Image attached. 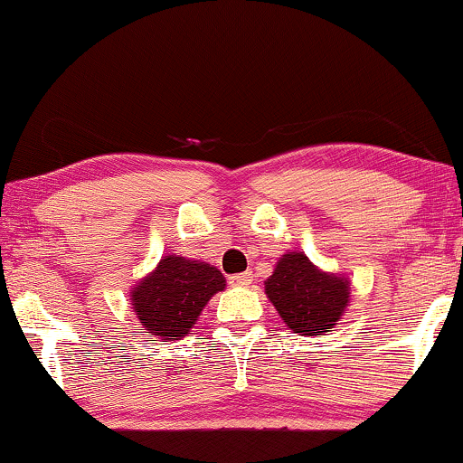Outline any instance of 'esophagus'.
<instances>
[{"mask_svg":"<svg viewBox=\"0 0 463 463\" xmlns=\"http://www.w3.org/2000/svg\"><path fill=\"white\" fill-rule=\"evenodd\" d=\"M228 283H231L232 287H248L250 283H252V274L250 272L232 274V276H228Z\"/></svg>","mask_w":463,"mask_h":463,"instance_id":"34e87169","label":"esophagus"}]
</instances>
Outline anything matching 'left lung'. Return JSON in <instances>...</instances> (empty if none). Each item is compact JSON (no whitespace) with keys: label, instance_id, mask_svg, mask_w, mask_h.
Masks as SVG:
<instances>
[{"label":"left lung","instance_id":"left-lung-1","mask_svg":"<svg viewBox=\"0 0 463 463\" xmlns=\"http://www.w3.org/2000/svg\"><path fill=\"white\" fill-rule=\"evenodd\" d=\"M265 294L294 333L324 335L337 324L350 300L344 276L322 272L305 252H287L265 280Z\"/></svg>","mask_w":463,"mask_h":463}]
</instances>
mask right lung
<instances>
[{
	"instance_id": "add662e5",
	"label": "right lung",
	"mask_w": 463,
	"mask_h": 463,
	"mask_svg": "<svg viewBox=\"0 0 463 463\" xmlns=\"http://www.w3.org/2000/svg\"><path fill=\"white\" fill-rule=\"evenodd\" d=\"M224 287V276L213 265L167 254L130 291L132 309L141 322L139 331L169 342L183 339L206 302Z\"/></svg>"
}]
</instances>
